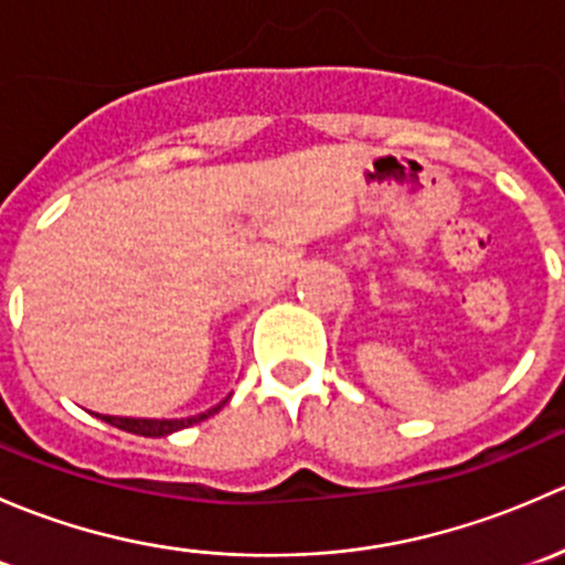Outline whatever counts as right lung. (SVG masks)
<instances>
[{
    "label": "right lung",
    "mask_w": 565,
    "mask_h": 565,
    "mask_svg": "<svg viewBox=\"0 0 565 565\" xmlns=\"http://www.w3.org/2000/svg\"><path fill=\"white\" fill-rule=\"evenodd\" d=\"M230 398V396H226ZM226 398L221 404H215V407H210L207 413H199V415H191V418H117V415H98L100 420H106V424L117 426V429L122 431H130V435H141V437H167L172 435V431H180V429H188V426L199 424V420L210 418V415L218 413L221 407L226 404Z\"/></svg>",
    "instance_id": "add662e5"
}]
</instances>
